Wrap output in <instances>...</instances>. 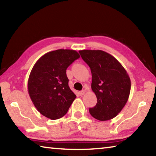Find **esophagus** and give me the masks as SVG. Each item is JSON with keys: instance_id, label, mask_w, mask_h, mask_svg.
<instances>
[{"instance_id": "esophagus-1", "label": "esophagus", "mask_w": 156, "mask_h": 156, "mask_svg": "<svg viewBox=\"0 0 156 156\" xmlns=\"http://www.w3.org/2000/svg\"><path fill=\"white\" fill-rule=\"evenodd\" d=\"M85 93V91L84 90H82L80 92H79V94H80V96H83V95Z\"/></svg>"}]
</instances>
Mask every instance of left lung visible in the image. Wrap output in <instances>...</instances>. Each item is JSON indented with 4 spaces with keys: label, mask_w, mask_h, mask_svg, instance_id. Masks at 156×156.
I'll return each instance as SVG.
<instances>
[{
    "label": "left lung",
    "mask_w": 156,
    "mask_h": 156,
    "mask_svg": "<svg viewBox=\"0 0 156 156\" xmlns=\"http://www.w3.org/2000/svg\"><path fill=\"white\" fill-rule=\"evenodd\" d=\"M79 53L91 69V89L97 98V104L89 108V113L100 121L112 119L127 102L131 91L130 78L118 60L107 52L86 49Z\"/></svg>",
    "instance_id": "1"
}]
</instances>
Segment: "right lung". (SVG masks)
<instances>
[{
    "mask_svg": "<svg viewBox=\"0 0 156 156\" xmlns=\"http://www.w3.org/2000/svg\"><path fill=\"white\" fill-rule=\"evenodd\" d=\"M80 58L75 50L57 49L41 56L28 80V93L36 109L51 120L62 118L76 98L68 85L67 68Z\"/></svg>",
    "mask_w": 156,
    "mask_h": 156,
    "instance_id": "add662e5",
    "label": "right lung"
}]
</instances>
